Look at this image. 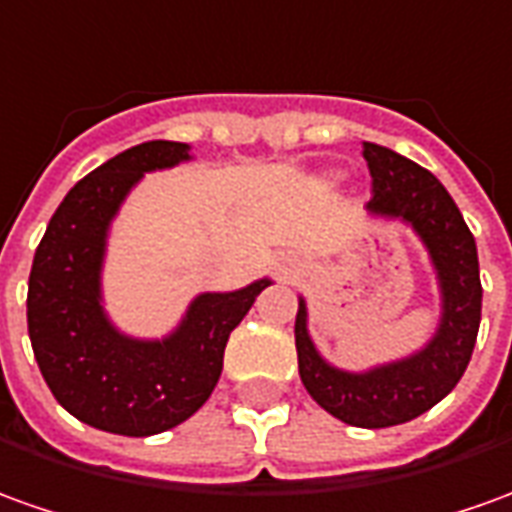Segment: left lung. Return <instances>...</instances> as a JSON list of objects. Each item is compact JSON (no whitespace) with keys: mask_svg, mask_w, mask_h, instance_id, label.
Returning <instances> with one entry per match:
<instances>
[{"mask_svg":"<svg viewBox=\"0 0 512 512\" xmlns=\"http://www.w3.org/2000/svg\"><path fill=\"white\" fill-rule=\"evenodd\" d=\"M361 154L373 176L367 215L409 227L429 255L440 294L437 328L409 356L344 370L319 353L308 330V302L300 297L294 339L302 384L325 412L358 429H387L429 412L457 387L479 333L482 283L474 235L437 176L375 142H364Z\"/></svg>","mask_w":512,"mask_h":512,"instance_id":"1","label":"left lung"}]
</instances>
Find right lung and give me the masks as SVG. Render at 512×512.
Listing matches in <instances>:
<instances>
[{"label":"right lung","instance_id":"right-lung-1","mask_svg":"<svg viewBox=\"0 0 512 512\" xmlns=\"http://www.w3.org/2000/svg\"><path fill=\"white\" fill-rule=\"evenodd\" d=\"M187 142L134 145L75 184L47 224L27 285V330L55 401L92 429L151 437L207 403L229 333L271 277L196 294L176 328L145 339L111 322L103 266L114 218L145 173L190 162Z\"/></svg>","mask_w":512,"mask_h":512}]
</instances>
